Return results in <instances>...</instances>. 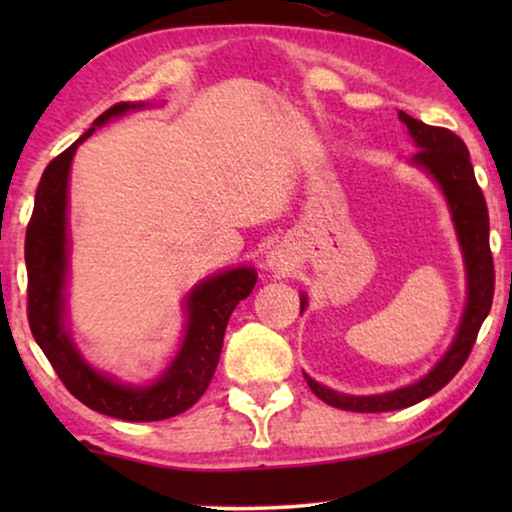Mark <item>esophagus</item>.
<instances>
[{"label": "esophagus", "mask_w": 512, "mask_h": 512, "mask_svg": "<svg viewBox=\"0 0 512 512\" xmlns=\"http://www.w3.org/2000/svg\"><path fill=\"white\" fill-rule=\"evenodd\" d=\"M296 263L298 256L289 244H277V247H272L268 251V256H265V268L275 272V275H289V272L296 268Z\"/></svg>", "instance_id": "1"}]
</instances>
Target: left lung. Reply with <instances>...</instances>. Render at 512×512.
Returning <instances> with one entry per match:
<instances>
[{
  "label": "left lung",
  "instance_id": "8db88e82",
  "mask_svg": "<svg viewBox=\"0 0 512 512\" xmlns=\"http://www.w3.org/2000/svg\"><path fill=\"white\" fill-rule=\"evenodd\" d=\"M398 118L408 128V135L417 146V153L410 158V165L429 174L443 191L447 207H450L454 230L464 254V272H466V305L461 314L457 335L452 345L443 354L436 366L426 373L422 380L408 384V387L384 391L373 396H352L340 394V391L328 389L310 375H305L310 389L321 401L333 405V408L349 412H391L410 408L424 398H429L445 387L454 375L464 366L468 354H471L473 342L478 338L482 321L492 310L494 298V263L492 251H489V214L487 202L482 195L475 172L468 156L466 144L447 128H433L417 118L398 111ZM307 307V296H300V312Z\"/></svg>",
  "mask_w": 512,
  "mask_h": 512
}]
</instances>
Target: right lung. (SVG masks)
I'll list each match as a JSON object with an SVG mask.
<instances>
[{"label":"right lung","mask_w":512,"mask_h":512,"mask_svg":"<svg viewBox=\"0 0 512 512\" xmlns=\"http://www.w3.org/2000/svg\"><path fill=\"white\" fill-rule=\"evenodd\" d=\"M144 107H149V102L114 104L95 118L93 128L48 163L34 195V212L25 235L27 319L34 340L69 394L90 410L125 422H160L198 403L214 377L230 314L254 291L258 277L251 265H240L195 284L184 298L186 326L179 352L149 384L121 382L83 359L67 328L69 170L76 149L95 128Z\"/></svg>","instance_id":"right-lung-1"}]
</instances>
